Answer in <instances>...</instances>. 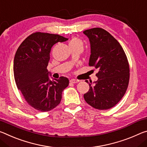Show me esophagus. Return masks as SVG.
<instances>
[{
	"instance_id": "obj_1",
	"label": "esophagus",
	"mask_w": 147,
	"mask_h": 147,
	"mask_svg": "<svg viewBox=\"0 0 147 147\" xmlns=\"http://www.w3.org/2000/svg\"><path fill=\"white\" fill-rule=\"evenodd\" d=\"M69 82H70L71 83H78L79 82V81H78V80H76V79H71L70 81H69Z\"/></svg>"
}]
</instances>
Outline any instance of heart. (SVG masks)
Instances as JSON below:
<instances>
[{"mask_svg":"<svg viewBox=\"0 0 147 147\" xmlns=\"http://www.w3.org/2000/svg\"><path fill=\"white\" fill-rule=\"evenodd\" d=\"M69 46H71V45H81V46H83V42L79 38H74L69 42Z\"/></svg>","mask_w":147,"mask_h":147,"instance_id":"b5f03b06","label":"heart"}]
</instances>
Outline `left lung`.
Instances as JSON below:
<instances>
[{"label":"left lung","instance_id":"1","mask_svg":"<svg viewBox=\"0 0 147 147\" xmlns=\"http://www.w3.org/2000/svg\"><path fill=\"white\" fill-rule=\"evenodd\" d=\"M90 45L89 66L98 72V80L86 81L90 88L84 94L86 102L96 109H108L123 97L128 88L129 68L121 44L107 31L94 28L83 31Z\"/></svg>","mask_w":147,"mask_h":147}]
</instances>
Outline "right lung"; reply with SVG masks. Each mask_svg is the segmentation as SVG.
<instances>
[{"label": "right lung", "mask_w": 147, "mask_h": 147, "mask_svg": "<svg viewBox=\"0 0 147 147\" xmlns=\"http://www.w3.org/2000/svg\"><path fill=\"white\" fill-rule=\"evenodd\" d=\"M68 40L58 34L33 33L16 53L13 74L16 85L28 104L40 111L46 112L57 107L62 91L68 86L69 80L65 77L51 80V74L47 69L52 47Z\"/></svg>", "instance_id": "right-lung-1"}]
</instances>
